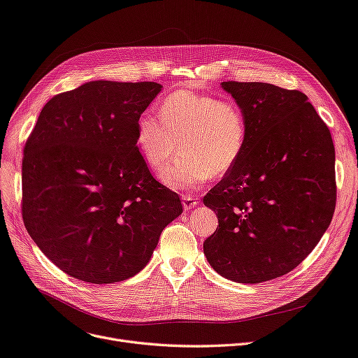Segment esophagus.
Wrapping results in <instances>:
<instances>
[{"instance_id": "obj_1", "label": "esophagus", "mask_w": 358, "mask_h": 358, "mask_svg": "<svg viewBox=\"0 0 358 358\" xmlns=\"http://www.w3.org/2000/svg\"><path fill=\"white\" fill-rule=\"evenodd\" d=\"M199 204V199L194 196H184L182 197V206L185 210H192Z\"/></svg>"}]
</instances>
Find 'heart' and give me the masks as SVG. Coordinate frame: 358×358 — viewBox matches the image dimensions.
<instances>
[{
    "mask_svg": "<svg viewBox=\"0 0 358 358\" xmlns=\"http://www.w3.org/2000/svg\"><path fill=\"white\" fill-rule=\"evenodd\" d=\"M247 138L245 113L236 103L194 91L173 92L159 113L145 110L136 122L138 150L155 173L181 152L182 145L185 157L161 174L174 190H193L210 176L232 171Z\"/></svg>",
    "mask_w": 358,
    "mask_h": 358,
    "instance_id": "heart-1",
    "label": "heart"
}]
</instances>
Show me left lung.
I'll use <instances>...</instances> for the list:
<instances>
[{"instance_id":"left-lung-1","label":"left lung","mask_w":358,"mask_h":358,"mask_svg":"<svg viewBox=\"0 0 358 358\" xmlns=\"http://www.w3.org/2000/svg\"><path fill=\"white\" fill-rule=\"evenodd\" d=\"M243 110L247 146L204 196L219 228L203 243L209 264L238 283L296 268L332 220L336 200L331 131L303 92L267 83H222Z\"/></svg>"}]
</instances>
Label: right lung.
I'll list each match as a JSON object with an SVG mask.
<instances>
[{"label": "right lung", "instance_id": "add662e5", "mask_svg": "<svg viewBox=\"0 0 358 358\" xmlns=\"http://www.w3.org/2000/svg\"><path fill=\"white\" fill-rule=\"evenodd\" d=\"M157 83L90 81L42 108L24 145L23 220L64 273L92 285L138 274L182 213L136 146Z\"/></svg>", "mask_w": 358, "mask_h": 358}]
</instances>
